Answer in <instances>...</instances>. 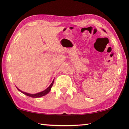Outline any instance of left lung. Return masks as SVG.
<instances>
[{"mask_svg":"<svg viewBox=\"0 0 129 129\" xmlns=\"http://www.w3.org/2000/svg\"><path fill=\"white\" fill-rule=\"evenodd\" d=\"M104 30V31H105V30Z\"/></svg>","mask_w":129,"mask_h":129,"instance_id":"1","label":"left lung"}]
</instances>
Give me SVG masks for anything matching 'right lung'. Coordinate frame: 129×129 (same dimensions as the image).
<instances>
[{"label": "right lung", "instance_id": "right-lung-1", "mask_svg": "<svg viewBox=\"0 0 129 129\" xmlns=\"http://www.w3.org/2000/svg\"><path fill=\"white\" fill-rule=\"evenodd\" d=\"M54 80L53 81V82H52V83H51V84L50 85V86H49L47 89H45V90H44V91H42V92H38V93H37V94H29V93L23 92V91H21L20 90H19V89L18 88V87H16V88H17V89L19 90V91H20L21 92H22L23 94H25V95L28 96H29V97H31V98H39V97L43 96H44V95H45L46 94H48V93L49 92V91H50V90H51V88L52 86H53V83H54Z\"/></svg>", "mask_w": 129, "mask_h": 129}]
</instances>
